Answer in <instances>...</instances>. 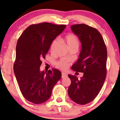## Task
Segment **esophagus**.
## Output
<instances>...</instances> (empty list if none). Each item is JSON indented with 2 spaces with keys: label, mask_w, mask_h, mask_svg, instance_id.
I'll return each mask as SVG.
<instances>
[{
  "label": "esophagus",
  "mask_w": 120,
  "mask_h": 120,
  "mask_svg": "<svg viewBox=\"0 0 120 120\" xmlns=\"http://www.w3.org/2000/svg\"><path fill=\"white\" fill-rule=\"evenodd\" d=\"M67 77V75L65 73H62L61 74V78H65Z\"/></svg>",
  "instance_id": "obj_1"
}]
</instances>
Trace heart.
Wrapping results in <instances>:
<instances>
[{
  "label": "heart",
  "instance_id": "heart-1",
  "mask_svg": "<svg viewBox=\"0 0 120 120\" xmlns=\"http://www.w3.org/2000/svg\"><path fill=\"white\" fill-rule=\"evenodd\" d=\"M63 40L66 42V44L67 45L68 47L70 48V50L74 49V48L78 49V47H79V41L78 37L75 35L71 33L68 34L64 38ZM57 45V39H54L52 42L50 46V50L51 53L54 52ZM55 65L58 68L60 69L63 71H65V70H67L68 67L70 66V63H69L68 61L64 60V59H61V60L56 61Z\"/></svg>",
  "mask_w": 120,
  "mask_h": 120
}]
</instances>
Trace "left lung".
Listing matches in <instances>:
<instances>
[{
    "label": "left lung",
    "mask_w": 120,
    "mask_h": 120,
    "mask_svg": "<svg viewBox=\"0 0 120 120\" xmlns=\"http://www.w3.org/2000/svg\"><path fill=\"white\" fill-rule=\"evenodd\" d=\"M71 29L82 45L79 59L71 68L83 72V75L78 79L68 75L71 83L68 94L76 103L83 105L94 100L102 88L107 73V48L102 36L95 28L80 24L71 25Z\"/></svg>",
    "instance_id": "left-lung-1"
}]
</instances>
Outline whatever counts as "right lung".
<instances>
[{"instance_id":"1","label":"right lung","mask_w":120,"mask_h":120,"mask_svg":"<svg viewBox=\"0 0 120 120\" xmlns=\"http://www.w3.org/2000/svg\"><path fill=\"white\" fill-rule=\"evenodd\" d=\"M66 26L49 22L32 24L18 39L14 72L21 94L30 102L41 104L48 100L61 78L59 70L53 68L45 73L40 71V66L52 42Z\"/></svg>"}]
</instances>
